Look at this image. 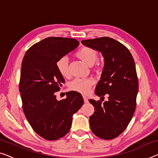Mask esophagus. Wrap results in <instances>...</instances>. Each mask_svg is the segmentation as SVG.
Listing matches in <instances>:
<instances>
[{"mask_svg": "<svg viewBox=\"0 0 158 158\" xmlns=\"http://www.w3.org/2000/svg\"><path fill=\"white\" fill-rule=\"evenodd\" d=\"M83 98H84V103H88V102H89L88 98H86V96H83Z\"/></svg>", "mask_w": 158, "mask_h": 158, "instance_id": "esophagus-1", "label": "esophagus"}]
</instances>
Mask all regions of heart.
Listing matches in <instances>:
<instances>
[{"instance_id": "b5f03b06", "label": "heart", "mask_w": 158, "mask_h": 158, "mask_svg": "<svg viewBox=\"0 0 158 158\" xmlns=\"http://www.w3.org/2000/svg\"><path fill=\"white\" fill-rule=\"evenodd\" d=\"M77 57L81 60L88 66H93L96 60H98V54L94 49L88 47H83L79 49L75 54ZM56 69L61 76L67 78L69 76V64L67 58L65 56L60 58L56 64ZM94 83V80L91 78L86 79H76L72 81L69 84V89L72 91L86 94L89 92L90 87Z\"/></svg>"}]
</instances>
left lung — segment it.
<instances>
[{"label": "left lung", "mask_w": 158, "mask_h": 158, "mask_svg": "<svg viewBox=\"0 0 158 158\" xmlns=\"http://www.w3.org/2000/svg\"><path fill=\"white\" fill-rule=\"evenodd\" d=\"M81 43L102 53L104 66L95 94L108 101L89 99L94 113L89 118L91 131L104 140L114 139L123 132L135 112L138 80L135 62L128 49L108 37L82 40Z\"/></svg>", "instance_id": "1"}]
</instances>
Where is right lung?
Here are the masks:
<instances>
[{"label":"right lung","instance_id":"obj_1","mask_svg":"<svg viewBox=\"0 0 158 158\" xmlns=\"http://www.w3.org/2000/svg\"><path fill=\"white\" fill-rule=\"evenodd\" d=\"M75 39L47 37L26 52L21 66L20 92L25 116L33 130L48 140L67 135L72 116L84 103L81 94L71 91L58 101L55 93L64 79L56 62L79 46Z\"/></svg>","mask_w":158,"mask_h":158}]
</instances>
